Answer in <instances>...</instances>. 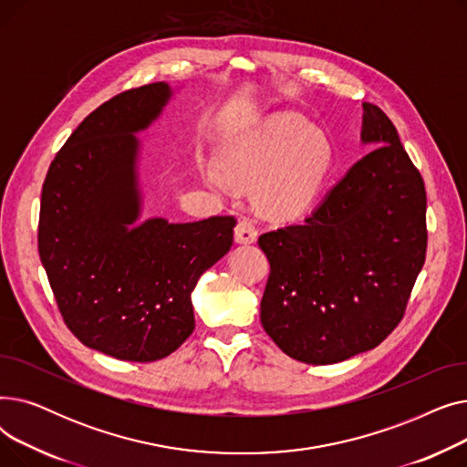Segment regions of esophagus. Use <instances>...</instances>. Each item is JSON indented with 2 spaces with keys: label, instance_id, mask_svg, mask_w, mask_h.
<instances>
[{
  "label": "esophagus",
  "instance_id": "esophagus-1",
  "mask_svg": "<svg viewBox=\"0 0 467 467\" xmlns=\"http://www.w3.org/2000/svg\"><path fill=\"white\" fill-rule=\"evenodd\" d=\"M234 240L238 244H252L257 240V227L252 217H242L234 229Z\"/></svg>",
  "mask_w": 467,
  "mask_h": 467
}]
</instances>
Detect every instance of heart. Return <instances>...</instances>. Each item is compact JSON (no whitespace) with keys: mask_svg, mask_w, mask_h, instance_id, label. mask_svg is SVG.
<instances>
[{"mask_svg":"<svg viewBox=\"0 0 467 467\" xmlns=\"http://www.w3.org/2000/svg\"><path fill=\"white\" fill-rule=\"evenodd\" d=\"M331 166L327 138L291 113L268 119L223 157L229 178L246 187L257 185L261 206L276 217H296L308 210Z\"/></svg>","mask_w":467,"mask_h":467,"instance_id":"obj_1","label":"heart"}]
</instances>
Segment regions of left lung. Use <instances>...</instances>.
Returning <instances> with one entry per match:
<instances>
[{
  "instance_id": "obj_1",
  "label": "left lung",
  "mask_w": 467,
  "mask_h": 467,
  "mask_svg": "<svg viewBox=\"0 0 467 467\" xmlns=\"http://www.w3.org/2000/svg\"><path fill=\"white\" fill-rule=\"evenodd\" d=\"M359 159L303 223L259 236L271 263L261 324L289 358L329 365L373 350L403 320L426 248V187L394 122L363 104Z\"/></svg>"
}]
</instances>
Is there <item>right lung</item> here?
<instances>
[{"label": "right lung", "mask_w": 467, "mask_h": 467, "mask_svg": "<svg viewBox=\"0 0 467 467\" xmlns=\"http://www.w3.org/2000/svg\"><path fill=\"white\" fill-rule=\"evenodd\" d=\"M166 83L96 108L48 166L37 248L67 329L125 361H157L194 329L191 291L233 246V215L168 223L140 215L138 140L168 102Z\"/></svg>", "instance_id": "1"}]
</instances>
